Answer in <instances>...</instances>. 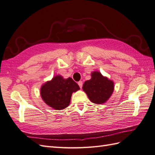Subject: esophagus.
<instances>
[{
    "label": "esophagus",
    "instance_id": "34e87169",
    "mask_svg": "<svg viewBox=\"0 0 155 155\" xmlns=\"http://www.w3.org/2000/svg\"><path fill=\"white\" fill-rule=\"evenodd\" d=\"M78 86H80V88H82V84H83V82H82V81H79V82H78Z\"/></svg>",
    "mask_w": 155,
    "mask_h": 155
}]
</instances>
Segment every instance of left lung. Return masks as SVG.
Listing matches in <instances>:
<instances>
[{
  "label": "left lung",
  "mask_w": 155,
  "mask_h": 155,
  "mask_svg": "<svg viewBox=\"0 0 155 155\" xmlns=\"http://www.w3.org/2000/svg\"><path fill=\"white\" fill-rule=\"evenodd\" d=\"M91 77L84 83L82 89L91 101L96 104H104L113 92L114 82L98 71H94Z\"/></svg>",
  "instance_id": "obj_1"
}]
</instances>
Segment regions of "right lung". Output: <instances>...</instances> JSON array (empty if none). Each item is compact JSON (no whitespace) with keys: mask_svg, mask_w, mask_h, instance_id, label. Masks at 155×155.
Wrapping results in <instances>:
<instances>
[{"mask_svg":"<svg viewBox=\"0 0 155 155\" xmlns=\"http://www.w3.org/2000/svg\"><path fill=\"white\" fill-rule=\"evenodd\" d=\"M80 89L72 78H63L61 75H56L50 81L46 82L41 88V97L51 108L62 110L70 104L73 92Z\"/></svg>","mask_w":155,"mask_h":155,"instance_id":"right-lung-1","label":"right lung"}]
</instances>
